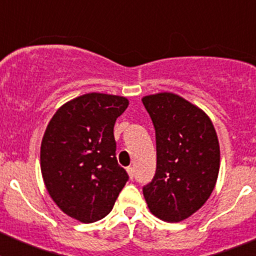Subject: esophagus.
<instances>
[{
    "instance_id": "34e87169",
    "label": "esophagus",
    "mask_w": 256,
    "mask_h": 256,
    "mask_svg": "<svg viewBox=\"0 0 256 256\" xmlns=\"http://www.w3.org/2000/svg\"><path fill=\"white\" fill-rule=\"evenodd\" d=\"M126 173H128L130 180H133V177H134V169H133L132 166H128V168H126Z\"/></svg>"
}]
</instances>
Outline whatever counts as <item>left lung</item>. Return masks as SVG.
Listing matches in <instances>:
<instances>
[{"instance_id":"1","label":"left lung","mask_w":256,"mask_h":256,"mask_svg":"<svg viewBox=\"0 0 256 256\" xmlns=\"http://www.w3.org/2000/svg\"><path fill=\"white\" fill-rule=\"evenodd\" d=\"M156 136V172L144 200L162 220L180 222L206 202L220 165L218 136L200 108L172 92L142 98Z\"/></svg>"}]
</instances>
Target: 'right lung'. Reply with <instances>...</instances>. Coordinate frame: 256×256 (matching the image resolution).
Segmentation results:
<instances>
[{
    "label": "right lung",
    "mask_w": 256,
    "mask_h": 256,
    "mask_svg": "<svg viewBox=\"0 0 256 256\" xmlns=\"http://www.w3.org/2000/svg\"><path fill=\"white\" fill-rule=\"evenodd\" d=\"M126 97L86 94L54 114L40 144V172L55 204L66 216L94 223L112 212L128 174L118 164L114 124Z\"/></svg>",
    "instance_id": "add662e5"
}]
</instances>
